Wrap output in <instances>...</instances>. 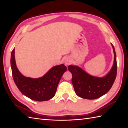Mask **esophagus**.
Instances as JSON below:
<instances>
[{
  "mask_svg": "<svg viewBox=\"0 0 128 128\" xmlns=\"http://www.w3.org/2000/svg\"><path fill=\"white\" fill-rule=\"evenodd\" d=\"M70 62H71V61H70V59L69 58H68V57H66V58H65L64 59V64L66 65V66H67V65H69L70 63Z\"/></svg>",
  "mask_w": 128,
  "mask_h": 128,
  "instance_id": "34e87169",
  "label": "esophagus"
}]
</instances>
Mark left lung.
Returning <instances> with one entry per match:
<instances>
[{
	"label": "left lung",
	"instance_id": "obj_1",
	"mask_svg": "<svg viewBox=\"0 0 128 128\" xmlns=\"http://www.w3.org/2000/svg\"><path fill=\"white\" fill-rule=\"evenodd\" d=\"M111 44L114 56V63L110 72L104 77L93 76L78 66L70 65L68 66L72 76V84L78 96L88 100L96 99L105 94L112 88L116 76L117 64L114 47Z\"/></svg>",
	"mask_w": 128,
	"mask_h": 128
}]
</instances>
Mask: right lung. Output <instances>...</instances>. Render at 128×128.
I'll use <instances>...</instances> for the list:
<instances>
[{"label": "right lung", "instance_id": "add662e5", "mask_svg": "<svg viewBox=\"0 0 128 128\" xmlns=\"http://www.w3.org/2000/svg\"><path fill=\"white\" fill-rule=\"evenodd\" d=\"M13 79L21 93L36 101L50 100L54 96L60 80L66 71L64 64L53 66L42 77L33 78L25 77L18 71L15 58V48L10 59Z\"/></svg>", "mask_w": 128, "mask_h": 128}]
</instances>
